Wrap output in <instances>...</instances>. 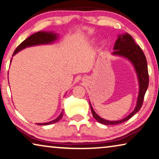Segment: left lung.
Segmentation results:
<instances>
[{
  "label": "left lung",
  "instance_id": "1",
  "mask_svg": "<svg viewBox=\"0 0 159 159\" xmlns=\"http://www.w3.org/2000/svg\"><path fill=\"white\" fill-rule=\"evenodd\" d=\"M113 49L115 50L113 52V55L120 56L125 57L129 59L134 66L135 69L138 75V79L139 81V93L138 97V101L135 109L133 112L128 116L127 117L120 120H115V121H110L103 119L96 114V112L93 111V108L91 106V112L93 113V117L97 121L104 125H116L120 124L121 123L126 121L130 119L132 116L136 114L138 111L141 109L142 105H143L144 96L146 92V90L148 86V72L147 61H146V56L144 55L143 51H142L140 46L136 44L134 40L129 34H125L124 35H118V39L115 43Z\"/></svg>",
  "mask_w": 159,
  "mask_h": 159
}]
</instances>
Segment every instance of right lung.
I'll return each instance as SVG.
<instances>
[{"label": "right lung", "instance_id": "right-lung-1", "mask_svg": "<svg viewBox=\"0 0 159 159\" xmlns=\"http://www.w3.org/2000/svg\"><path fill=\"white\" fill-rule=\"evenodd\" d=\"M57 39L56 35L55 34H53L51 32H42L39 31L35 34H33L27 38L25 41H23L19 46L16 48V49L14 51L13 56L15 55L16 53H17L18 51H20V50L26 48V47L35 46V45H39V44H46V43H51L53 41ZM63 115V110L62 112L61 113V114L59 116L56 118L55 120H52L48 123H44V124H37L39 125H49V124H53L54 123L58 122V120L61 119Z\"/></svg>", "mask_w": 159, "mask_h": 159}]
</instances>
